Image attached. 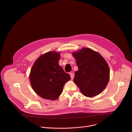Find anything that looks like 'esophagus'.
Returning <instances> with one entry per match:
<instances>
[{
	"mask_svg": "<svg viewBox=\"0 0 132 132\" xmlns=\"http://www.w3.org/2000/svg\"><path fill=\"white\" fill-rule=\"evenodd\" d=\"M70 76L71 79H73V78H74V74H73V73H70Z\"/></svg>",
	"mask_w": 132,
	"mask_h": 132,
	"instance_id": "esophagus-1",
	"label": "esophagus"
}]
</instances>
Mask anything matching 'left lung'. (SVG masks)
<instances>
[{
    "label": "left lung",
    "instance_id": "obj_1",
    "mask_svg": "<svg viewBox=\"0 0 132 132\" xmlns=\"http://www.w3.org/2000/svg\"><path fill=\"white\" fill-rule=\"evenodd\" d=\"M72 55L78 67L75 73L74 82L86 97L99 95L106 87L110 78L109 67L104 59L89 48H82L73 52Z\"/></svg>",
    "mask_w": 132,
    "mask_h": 132
}]
</instances>
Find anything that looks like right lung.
<instances>
[{
    "instance_id": "right-lung-1",
    "label": "right lung",
    "mask_w": 132,
    "mask_h": 132,
    "mask_svg": "<svg viewBox=\"0 0 132 132\" xmlns=\"http://www.w3.org/2000/svg\"><path fill=\"white\" fill-rule=\"evenodd\" d=\"M60 54L54 51L40 56L31 69L30 80L31 86L41 97L51 100L57 99L63 91L65 84L70 79L59 65Z\"/></svg>"
}]
</instances>
